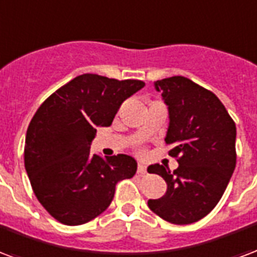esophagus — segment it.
<instances>
[{"label":"esophagus","instance_id":"obj_1","mask_svg":"<svg viewBox=\"0 0 257 257\" xmlns=\"http://www.w3.org/2000/svg\"><path fill=\"white\" fill-rule=\"evenodd\" d=\"M146 172H147V167L144 166L143 163H139L138 174H140V176H143V174H146Z\"/></svg>","mask_w":257,"mask_h":257}]
</instances>
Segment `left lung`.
Masks as SVG:
<instances>
[{
	"mask_svg": "<svg viewBox=\"0 0 257 257\" xmlns=\"http://www.w3.org/2000/svg\"><path fill=\"white\" fill-rule=\"evenodd\" d=\"M169 110L165 142L178 167L151 165L167 191L148 207L162 219L189 225L214 210L235 167V123L218 96L184 76L155 81Z\"/></svg>",
	"mask_w": 257,
	"mask_h": 257,
	"instance_id": "obj_1",
	"label": "left lung"
}]
</instances>
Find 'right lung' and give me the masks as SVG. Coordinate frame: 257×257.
Here are the masks:
<instances>
[{"mask_svg": "<svg viewBox=\"0 0 257 257\" xmlns=\"http://www.w3.org/2000/svg\"><path fill=\"white\" fill-rule=\"evenodd\" d=\"M144 85L84 73L51 94L32 117L24 166L37 199L58 222H90L110 206L117 182L135 176L132 157L103 159L90 148L96 128L110 126L123 100Z\"/></svg>", "mask_w": 257, "mask_h": 257, "instance_id": "add662e5", "label": "right lung"}]
</instances>
